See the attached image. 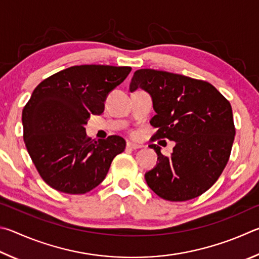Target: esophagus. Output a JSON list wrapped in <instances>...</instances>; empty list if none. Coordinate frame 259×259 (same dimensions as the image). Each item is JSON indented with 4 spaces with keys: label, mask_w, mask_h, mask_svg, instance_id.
Masks as SVG:
<instances>
[{
    "label": "esophagus",
    "mask_w": 259,
    "mask_h": 259,
    "mask_svg": "<svg viewBox=\"0 0 259 259\" xmlns=\"http://www.w3.org/2000/svg\"><path fill=\"white\" fill-rule=\"evenodd\" d=\"M126 147L128 148V149H132V150H137V149L141 148V146H140V144L132 143V142H127V143H126Z\"/></svg>",
    "instance_id": "1"
}]
</instances>
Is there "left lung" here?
Instances as JSON below:
<instances>
[{
  "mask_svg": "<svg viewBox=\"0 0 259 259\" xmlns=\"http://www.w3.org/2000/svg\"><path fill=\"white\" fill-rule=\"evenodd\" d=\"M138 89L152 98V141H175L170 157L157 144L149 146L158 156L156 167L144 175L149 188L168 201L201 196L219 180L231 155L235 128L230 102L208 81L162 70L135 71L130 91Z\"/></svg>",
  "mask_w": 259,
  "mask_h": 259,
  "instance_id": "8db88e82",
  "label": "left lung"
}]
</instances>
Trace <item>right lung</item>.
Segmentation results:
<instances>
[{"mask_svg":"<svg viewBox=\"0 0 259 259\" xmlns=\"http://www.w3.org/2000/svg\"><path fill=\"white\" fill-rule=\"evenodd\" d=\"M131 67L72 66L36 86L22 110L24 141L36 169L57 191L84 194L102 182L125 140L86 137L91 115H101L109 92Z\"/></svg>","mask_w":259,"mask_h":259,"instance_id":"obj_1","label":"right lung"}]
</instances>
